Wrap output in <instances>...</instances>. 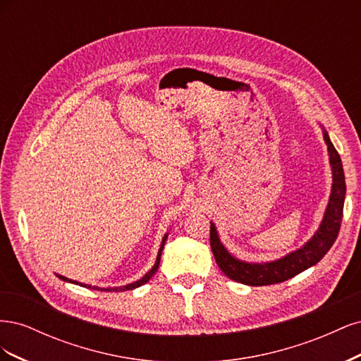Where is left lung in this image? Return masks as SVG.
Segmentation results:
<instances>
[{"instance_id":"8db88e82","label":"left lung","mask_w":361,"mask_h":361,"mask_svg":"<svg viewBox=\"0 0 361 361\" xmlns=\"http://www.w3.org/2000/svg\"><path fill=\"white\" fill-rule=\"evenodd\" d=\"M322 133L326 149H329L333 185L330 200L329 204H326L319 228L301 248L290 251L289 255L272 262L251 264V262L239 260L228 253V250L220 241L215 224L211 221V248L215 262L231 280L248 286H267L274 285V283H281L318 264L326 255V251L333 247L338 231H341L346 185L342 159L334 149L329 133L325 129H322Z\"/></svg>"}]
</instances>
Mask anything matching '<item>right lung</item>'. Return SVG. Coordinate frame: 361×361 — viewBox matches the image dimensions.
Segmentation results:
<instances>
[{"mask_svg": "<svg viewBox=\"0 0 361 361\" xmlns=\"http://www.w3.org/2000/svg\"><path fill=\"white\" fill-rule=\"evenodd\" d=\"M167 236H169V233H166L164 235V238H162V243H161V247H159V250H158V256H157V260H155V265L152 267V269L149 271V272H146V274L141 277L140 280H137V281H134V283H129V285H125V286H118V288H97V286H92V285H84V283H78V281H75V280H71V279H68V277H63V276H60V274H57V277L60 279V280H63V281H68V283H73V285H80V286H82V288H89V289H94V290H106V292H123V290H130V289H135V288H140L141 285H145V283H147L152 277L155 276V272H157V269H158V267H159V260H161V253H162V248H164V245H166V241H167Z\"/></svg>", "mask_w": 361, "mask_h": 361, "instance_id": "obj_1", "label": "right lung"}]
</instances>
